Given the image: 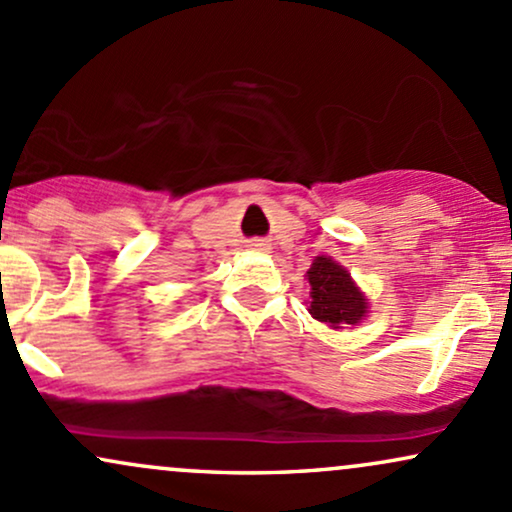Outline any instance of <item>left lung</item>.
<instances>
[{
	"label": "left lung",
	"mask_w": 512,
	"mask_h": 512,
	"mask_svg": "<svg viewBox=\"0 0 512 512\" xmlns=\"http://www.w3.org/2000/svg\"><path fill=\"white\" fill-rule=\"evenodd\" d=\"M310 284V315L325 322L332 330H342L344 325H356L368 313V298L354 284L346 272L332 257H315L308 269Z\"/></svg>",
	"instance_id": "obj_1"
}]
</instances>
